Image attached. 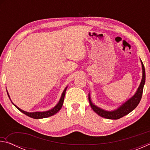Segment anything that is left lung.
Masks as SVG:
<instances>
[{"label":"left lung","mask_w":150,"mask_h":150,"mask_svg":"<svg viewBox=\"0 0 150 150\" xmlns=\"http://www.w3.org/2000/svg\"><path fill=\"white\" fill-rule=\"evenodd\" d=\"M142 63V81L139 84V86L138 89H137L136 93L132 96L130 98L126 101L125 103H123L121 106L116 109V110H112V111H108L105 110L104 109L100 108L98 107L97 106L94 105L91 100L90 94L88 95V100H89L90 105L92 108L93 110L99 115L101 117L107 118V119H112V120H117V119L120 118L123 116H126L131 112L134 109H135L137 106L138 105L139 103L140 102L142 93H143V88L144 84H145L146 81V72H145V68H144V65L143 63L141 61Z\"/></svg>","instance_id":"8db88e82"}]
</instances>
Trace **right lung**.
<instances>
[{
	"label": "right lung",
	"mask_w": 150,
	"mask_h": 150,
	"mask_svg": "<svg viewBox=\"0 0 150 150\" xmlns=\"http://www.w3.org/2000/svg\"><path fill=\"white\" fill-rule=\"evenodd\" d=\"M67 87H66L64 91H63L62 96H61L60 100L58 103L55 105L54 108L51 109V110H49L47 111H44V112H28L22 110V109H20V108L18 107L17 106H16L12 102V103L16 106V108L18 109V110L21 112L24 113V115H26V116H29V117H31L32 118H35V119H40V118H47L50 117V116H52L53 115H54L55 114H56L57 112H59L61 108H62V106H63V101H64V97H65V92H66V89H67ZM7 94H8V97L10 98V96L8 95V93L7 92ZM11 99V98H10Z\"/></svg>",
	"instance_id": "right-lung-1"
}]
</instances>
